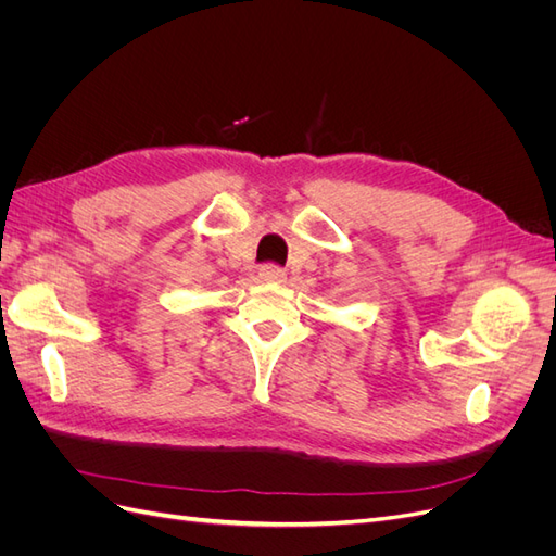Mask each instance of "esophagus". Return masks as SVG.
Instances as JSON below:
<instances>
[{
  "mask_svg": "<svg viewBox=\"0 0 556 556\" xmlns=\"http://www.w3.org/2000/svg\"><path fill=\"white\" fill-rule=\"evenodd\" d=\"M260 278L266 282H282L285 280V268L278 264H262L260 266Z\"/></svg>",
  "mask_w": 556,
  "mask_h": 556,
  "instance_id": "esophagus-1",
  "label": "esophagus"
}]
</instances>
